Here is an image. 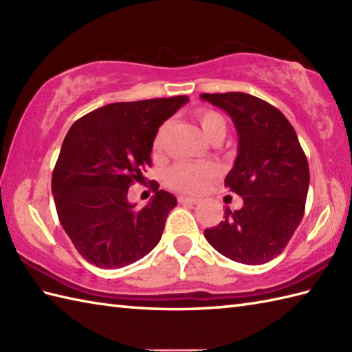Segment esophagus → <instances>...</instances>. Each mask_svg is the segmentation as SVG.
Segmentation results:
<instances>
[{
    "label": "esophagus",
    "instance_id": "obj_1",
    "mask_svg": "<svg viewBox=\"0 0 352 352\" xmlns=\"http://www.w3.org/2000/svg\"><path fill=\"white\" fill-rule=\"evenodd\" d=\"M178 203L195 206V204L199 203V199L198 198H193V197H184V195H182V197H178Z\"/></svg>",
    "mask_w": 352,
    "mask_h": 352
}]
</instances>
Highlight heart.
<instances>
[{
	"label": "heart",
	"instance_id": "obj_1",
	"mask_svg": "<svg viewBox=\"0 0 352 352\" xmlns=\"http://www.w3.org/2000/svg\"><path fill=\"white\" fill-rule=\"evenodd\" d=\"M197 121L201 126V131L210 142L214 139H223L227 131V122L221 113L214 110H199L197 113ZM168 124L160 126L159 133L154 139V151L160 153L163 146L164 136L168 133ZM218 166L213 163H175L166 172V183L169 188L184 193H197L203 190L213 178L218 175Z\"/></svg>",
	"mask_w": 352,
	"mask_h": 352
}]
</instances>
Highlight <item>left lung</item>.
<instances>
[{
	"label": "left lung",
	"instance_id": "left-lung-1",
	"mask_svg": "<svg viewBox=\"0 0 352 352\" xmlns=\"http://www.w3.org/2000/svg\"><path fill=\"white\" fill-rule=\"evenodd\" d=\"M227 111L237 130V157L226 188L243 198L241 210L204 236L227 258L263 265L281 254L304 216L310 184L307 157L294 126L271 104L243 92L203 94Z\"/></svg>",
	"mask_w": 352,
	"mask_h": 352
}]
</instances>
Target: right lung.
Masks as SVG:
<instances>
[{
    "instance_id": "1",
    "label": "right lung",
    "mask_w": 352,
    "mask_h": 352,
    "mask_svg": "<svg viewBox=\"0 0 352 352\" xmlns=\"http://www.w3.org/2000/svg\"><path fill=\"white\" fill-rule=\"evenodd\" d=\"M189 101L188 96L113 102L72 124L52 170L51 190L66 234L89 263L129 266L160 242L177 199L157 190L136 208L129 195L151 164L159 126ZM159 189V188H157Z\"/></svg>"
}]
</instances>
